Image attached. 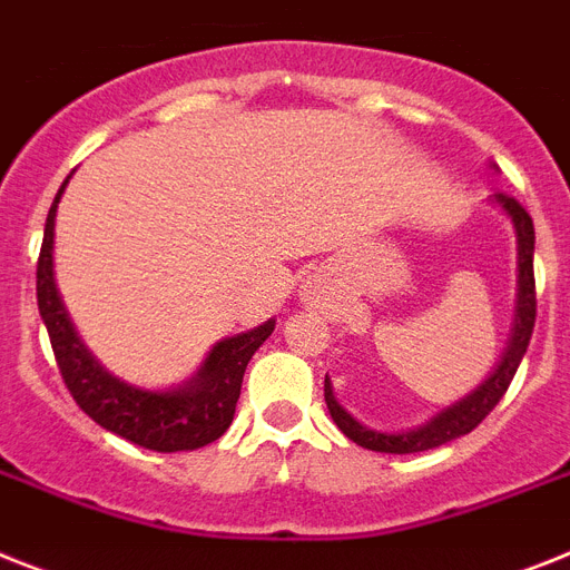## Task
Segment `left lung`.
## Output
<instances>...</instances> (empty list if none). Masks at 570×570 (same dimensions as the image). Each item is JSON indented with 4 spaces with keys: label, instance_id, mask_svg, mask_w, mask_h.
Returning <instances> with one entry per match:
<instances>
[{
    "label": "left lung",
    "instance_id": "8db88e82",
    "mask_svg": "<svg viewBox=\"0 0 570 570\" xmlns=\"http://www.w3.org/2000/svg\"><path fill=\"white\" fill-rule=\"evenodd\" d=\"M495 204L507 212L512 218V227L519 235V305H515V323H512V337L510 346H507L504 358L495 366V373L483 381L481 387L469 393L465 399H460L458 404L445 407L443 413H436L434 420L425 422V425L413 428V431H402V434H381L373 428L361 425L358 420H352V413H346L337 404L335 393H332V381L326 375V404L328 413L335 425L341 428L343 434L350 436L352 443L364 445L370 451H384V454H413V451H428L436 449V445H445L458 436L469 434L474 428L487 420L492 407L501 402V396L510 387L512 375L519 370L521 358L530 346V335H533L535 326V276H533V218L528 215V209L515 200V197L498 191Z\"/></svg>",
    "mask_w": 570,
    "mask_h": 570
}]
</instances>
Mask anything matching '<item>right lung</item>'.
<instances>
[{
    "mask_svg": "<svg viewBox=\"0 0 570 570\" xmlns=\"http://www.w3.org/2000/svg\"><path fill=\"white\" fill-rule=\"evenodd\" d=\"M66 183L69 177L55 195L37 258V305L63 384L89 420L134 445L150 451H191L215 443L233 422L235 402L242 396L244 370L250 364L253 352L271 337L276 320H267L258 328L212 346L204 366L183 387L142 390L110 375L81 343L55 285V215Z\"/></svg>",
    "mask_w": 570,
    "mask_h": 570,
    "instance_id": "right-lung-1",
    "label": "right lung"
}]
</instances>
